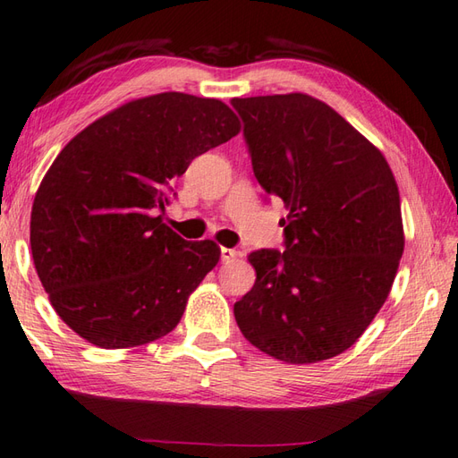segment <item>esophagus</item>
<instances>
[{"mask_svg": "<svg viewBox=\"0 0 458 458\" xmlns=\"http://www.w3.org/2000/svg\"><path fill=\"white\" fill-rule=\"evenodd\" d=\"M237 257H239V250L227 249V247L221 249V260H223V263H231V260L237 259Z\"/></svg>", "mask_w": 458, "mask_h": 458, "instance_id": "1", "label": "esophagus"}]
</instances>
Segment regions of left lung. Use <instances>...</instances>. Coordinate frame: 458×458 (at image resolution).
<instances>
[{
    "label": "left lung",
    "mask_w": 458,
    "mask_h": 458,
    "mask_svg": "<svg viewBox=\"0 0 458 458\" xmlns=\"http://www.w3.org/2000/svg\"><path fill=\"white\" fill-rule=\"evenodd\" d=\"M257 182L288 209L284 250L249 255L253 288L235 302L242 335L286 363L346 352L379 308L403 255L395 177L376 146L302 92L233 98Z\"/></svg>",
    "instance_id": "8db88e82"
}]
</instances>
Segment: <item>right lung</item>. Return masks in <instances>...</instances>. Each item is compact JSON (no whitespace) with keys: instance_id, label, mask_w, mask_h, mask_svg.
Segmentation results:
<instances>
[{"instance_id":"add662e5","label":"right lung","mask_w":458,"mask_h":458,"mask_svg":"<svg viewBox=\"0 0 458 458\" xmlns=\"http://www.w3.org/2000/svg\"><path fill=\"white\" fill-rule=\"evenodd\" d=\"M239 130L225 102L160 92L95 120L55 157L35 193L31 253L55 312L81 338L134 348L182 320L221 250L182 239L156 213L193 157Z\"/></svg>"}]
</instances>
